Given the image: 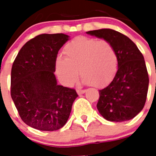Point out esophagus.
Masks as SVG:
<instances>
[{
  "instance_id": "obj_1",
  "label": "esophagus",
  "mask_w": 156,
  "mask_h": 156,
  "mask_svg": "<svg viewBox=\"0 0 156 156\" xmlns=\"http://www.w3.org/2000/svg\"><path fill=\"white\" fill-rule=\"evenodd\" d=\"M77 94H84L86 92V90H81V89H79V90H76Z\"/></svg>"
}]
</instances>
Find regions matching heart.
Returning a JSON list of instances; mask_svg holds the SVG:
<instances>
[{
	"mask_svg": "<svg viewBox=\"0 0 156 156\" xmlns=\"http://www.w3.org/2000/svg\"><path fill=\"white\" fill-rule=\"evenodd\" d=\"M64 56H58L56 73L66 86L77 80L80 72L84 83L101 87L113 79L118 69L115 48L105 40L78 37L65 46Z\"/></svg>",
	"mask_w": 156,
	"mask_h": 156,
	"instance_id": "heart-1",
	"label": "heart"
}]
</instances>
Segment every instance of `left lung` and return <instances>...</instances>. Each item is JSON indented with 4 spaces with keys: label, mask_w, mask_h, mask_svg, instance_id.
Masks as SVG:
<instances>
[{
    "label": "left lung",
    "mask_w": 156,
    "mask_h": 156,
    "mask_svg": "<svg viewBox=\"0 0 156 156\" xmlns=\"http://www.w3.org/2000/svg\"><path fill=\"white\" fill-rule=\"evenodd\" d=\"M87 34L109 41L118 58L113 80L99 90V113L111 122L133 119L144 108L148 94L149 79L144 56L129 37L115 30L102 29Z\"/></svg>",
    "instance_id": "8db88e82"
}]
</instances>
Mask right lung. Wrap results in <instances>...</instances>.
Masks as SVG:
<instances>
[{"instance_id":"1","label":"right lung","mask_w":156,"mask_h":156,"mask_svg":"<svg viewBox=\"0 0 156 156\" xmlns=\"http://www.w3.org/2000/svg\"><path fill=\"white\" fill-rule=\"evenodd\" d=\"M69 40L63 34H41L24 44L11 73V96L23 122L34 129L53 131L62 127L78 97L74 89L58 84L56 58Z\"/></svg>"}]
</instances>
